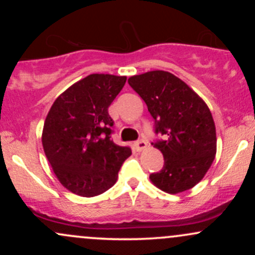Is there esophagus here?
<instances>
[{"label": "esophagus", "mask_w": 255, "mask_h": 255, "mask_svg": "<svg viewBox=\"0 0 255 255\" xmlns=\"http://www.w3.org/2000/svg\"><path fill=\"white\" fill-rule=\"evenodd\" d=\"M134 146H135V148L137 151H141V150H144L146 146H147V142H146L145 140H137V141L134 142Z\"/></svg>", "instance_id": "1"}]
</instances>
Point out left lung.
Wrapping results in <instances>:
<instances>
[{
    "label": "left lung",
    "instance_id": "1",
    "mask_svg": "<svg viewBox=\"0 0 255 255\" xmlns=\"http://www.w3.org/2000/svg\"><path fill=\"white\" fill-rule=\"evenodd\" d=\"M147 105L154 121L152 142L163 153L162 170L152 172L159 189L176 194L194 187L205 176L216 154V127L211 111L181 79L164 71L147 72L128 79Z\"/></svg>",
    "mask_w": 255,
    "mask_h": 255
}]
</instances>
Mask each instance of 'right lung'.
I'll return each mask as SVG.
<instances>
[{
	"label": "right lung",
	"mask_w": 255,
	"mask_h": 255,
	"mask_svg": "<svg viewBox=\"0 0 255 255\" xmlns=\"http://www.w3.org/2000/svg\"><path fill=\"white\" fill-rule=\"evenodd\" d=\"M126 77L91 74L66 90L52 104L43 128V148L55 175L68 191L96 197L111 188L129 146L111 139L108 108L124 89Z\"/></svg>",
	"instance_id": "add662e5"
}]
</instances>
